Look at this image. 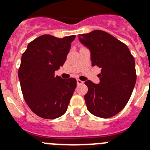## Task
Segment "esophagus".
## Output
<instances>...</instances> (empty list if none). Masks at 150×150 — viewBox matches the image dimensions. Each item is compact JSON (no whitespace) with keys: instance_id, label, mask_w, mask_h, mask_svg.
I'll list each match as a JSON object with an SVG mask.
<instances>
[{"instance_id":"1","label":"esophagus","mask_w":150,"mask_h":150,"mask_svg":"<svg viewBox=\"0 0 150 150\" xmlns=\"http://www.w3.org/2000/svg\"><path fill=\"white\" fill-rule=\"evenodd\" d=\"M83 83H84V81H82L81 80H80V79H77L78 85H81V84H83Z\"/></svg>"}]
</instances>
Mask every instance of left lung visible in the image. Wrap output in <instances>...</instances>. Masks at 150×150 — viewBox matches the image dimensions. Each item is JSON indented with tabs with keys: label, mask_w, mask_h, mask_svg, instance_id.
I'll return each instance as SVG.
<instances>
[{
	"label": "left lung",
	"mask_w": 150,
	"mask_h": 150,
	"mask_svg": "<svg viewBox=\"0 0 150 150\" xmlns=\"http://www.w3.org/2000/svg\"><path fill=\"white\" fill-rule=\"evenodd\" d=\"M79 39L90 50L91 65L101 68L99 84L85 82L87 108L98 117H111L126 106L135 86L134 57L127 45L102 30L79 34Z\"/></svg>",
	"instance_id": "left-lung-1"
}]
</instances>
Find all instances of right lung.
I'll return each instance as SVG.
<instances>
[{"mask_svg":"<svg viewBox=\"0 0 150 150\" xmlns=\"http://www.w3.org/2000/svg\"><path fill=\"white\" fill-rule=\"evenodd\" d=\"M75 36L57 38L42 35L30 42L18 70L23 96L34 114L56 119L67 110L77 85L76 79H62L55 71L65 63Z\"/></svg>","mask_w":150,"mask_h":150,"instance_id":"1","label":"right lung"}]
</instances>
